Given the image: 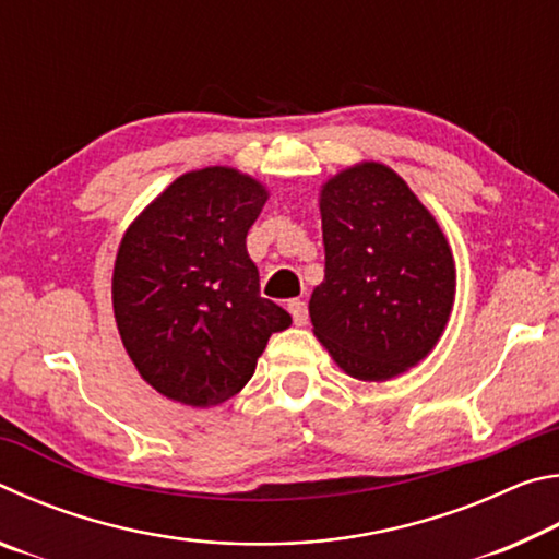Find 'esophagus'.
<instances>
[{
    "mask_svg": "<svg viewBox=\"0 0 559 559\" xmlns=\"http://www.w3.org/2000/svg\"><path fill=\"white\" fill-rule=\"evenodd\" d=\"M288 310L293 316V323L306 325L308 323V306L302 300H288Z\"/></svg>",
    "mask_w": 559,
    "mask_h": 559,
    "instance_id": "34e87169",
    "label": "esophagus"
}]
</instances>
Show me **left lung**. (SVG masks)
Wrapping results in <instances>:
<instances>
[{
    "label": "left lung",
    "instance_id": "obj_1",
    "mask_svg": "<svg viewBox=\"0 0 559 559\" xmlns=\"http://www.w3.org/2000/svg\"><path fill=\"white\" fill-rule=\"evenodd\" d=\"M325 278L313 333L343 370L384 382L427 357L449 323L456 269L449 241L404 179L380 163L320 189Z\"/></svg>",
    "mask_w": 559,
    "mask_h": 559
}]
</instances>
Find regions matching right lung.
Returning <instances> with one entry per match:
<instances>
[{
  "mask_svg": "<svg viewBox=\"0 0 559 559\" xmlns=\"http://www.w3.org/2000/svg\"><path fill=\"white\" fill-rule=\"evenodd\" d=\"M269 192L231 167L177 177L130 224L112 269L120 340L167 400L216 406L251 380L290 316L261 298L246 234Z\"/></svg>",
  "mask_w": 559,
  "mask_h": 559,
  "instance_id": "right-lung-1",
  "label": "right lung"
}]
</instances>
